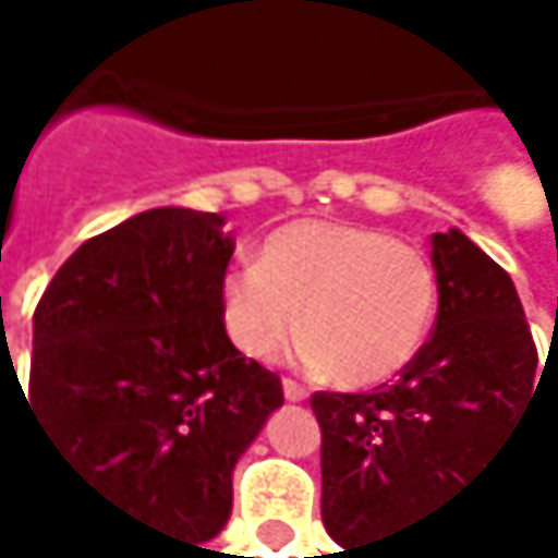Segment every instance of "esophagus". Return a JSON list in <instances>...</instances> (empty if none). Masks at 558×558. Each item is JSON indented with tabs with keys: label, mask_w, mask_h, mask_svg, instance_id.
Here are the masks:
<instances>
[{
	"label": "esophagus",
	"mask_w": 558,
	"mask_h": 558,
	"mask_svg": "<svg viewBox=\"0 0 558 558\" xmlns=\"http://www.w3.org/2000/svg\"><path fill=\"white\" fill-rule=\"evenodd\" d=\"M284 398L288 401H304L307 398V388L298 385V381H291V378H284Z\"/></svg>",
	"instance_id": "34e87169"
}]
</instances>
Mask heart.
<instances>
[{
	"label": "heart",
	"mask_w": 558,
	"mask_h": 558,
	"mask_svg": "<svg viewBox=\"0 0 558 558\" xmlns=\"http://www.w3.org/2000/svg\"><path fill=\"white\" fill-rule=\"evenodd\" d=\"M432 257L378 227L294 220L223 281V328L267 361L298 335L301 357L344 388H372L422 354L438 317Z\"/></svg>",
	"instance_id": "1"
}]
</instances>
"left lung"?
<instances>
[{"label":"left lung","instance_id":"obj_1","mask_svg":"<svg viewBox=\"0 0 558 558\" xmlns=\"http://www.w3.org/2000/svg\"><path fill=\"white\" fill-rule=\"evenodd\" d=\"M432 264L441 288L435 331L401 378L368 395L311 398L320 519L344 553L469 488L543 385L512 277L456 227L432 233Z\"/></svg>","mask_w":558,"mask_h":558}]
</instances>
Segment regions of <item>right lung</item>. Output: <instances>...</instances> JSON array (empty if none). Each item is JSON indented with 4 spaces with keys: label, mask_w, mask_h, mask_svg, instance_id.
I'll list each match as a JSON object with an SVG mask.
<instances>
[{
    "label": "right lung",
    "mask_w": 558,
    "mask_h": 558,
    "mask_svg": "<svg viewBox=\"0 0 558 558\" xmlns=\"http://www.w3.org/2000/svg\"><path fill=\"white\" fill-rule=\"evenodd\" d=\"M223 223L143 210L86 241L33 314L29 409L59 459L197 549L227 525L233 465L284 404L281 378L227 338Z\"/></svg>",
    "instance_id": "1"
}]
</instances>
